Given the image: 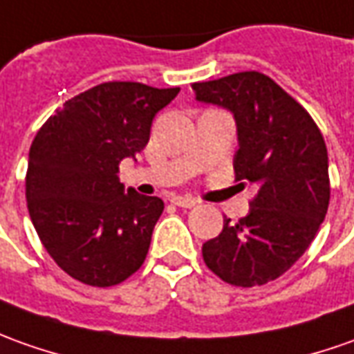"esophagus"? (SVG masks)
Wrapping results in <instances>:
<instances>
[{"instance_id":"esophagus-1","label":"esophagus","mask_w":354,"mask_h":354,"mask_svg":"<svg viewBox=\"0 0 354 354\" xmlns=\"http://www.w3.org/2000/svg\"><path fill=\"white\" fill-rule=\"evenodd\" d=\"M170 201L174 203V205H178V207H194L196 205L197 201L194 199V197H189V196H172L170 197Z\"/></svg>"}]
</instances>
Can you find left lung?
<instances>
[{"label": "left lung", "instance_id": "left-lung-1", "mask_svg": "<svg viewBox=\"0 0 354 354\" xmlns=\"http://www.w3.org/2000/svg\"><path fill=\"white\" fill-rule=\"evenodd\" d=\"M199 102L236 120L238 186H254L246 217H225L223 232L201 252L217 277L259 287L281 277L316 238L329 205L328 149L322 131L292 96L259 71L192 85Z\"/></svg>", "mask_w": 354, "mask_h": 354}]
</instances>
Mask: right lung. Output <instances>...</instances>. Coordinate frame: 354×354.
Segmentation results:
<instances>
[{"instance_id": "1", "label": "right lung", "mask_w": 354, "mask_h": 354, "mask_svg": "<svg viewBox=\"0 0 354 354\" xmlns=\"http://www.w3.org/2000/svg\"><path fill=\"white\" fill-rule=\"evenodd\" d=\"M178 93L110 81L67 100L38 129L26 205L40 242L69 277L112 287L143 266L165 203L126 192L118 172L145 149L153 118Z\"/></svg>"}]
</instances>
